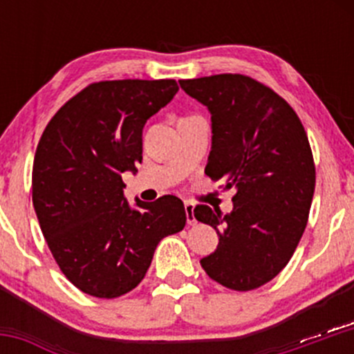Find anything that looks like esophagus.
Wrapping results in <instances>:
<instances>
[{
	"instance_id": "1",
	"label": "esophagus",
	"mask_w": 354,
	"mask_h": 354,
	"mask_svg": "<svg viewBox=\"0 0 354 354\" xmlns=\"http://www.w3.org/2000/svg\"><path fill=\"white\" fill-rule=\"evenodd\" d=\"M185 212H187V221L188 224H195L197 219H195V205L192 202H185Z\"/></svg>"
}]
</instances>
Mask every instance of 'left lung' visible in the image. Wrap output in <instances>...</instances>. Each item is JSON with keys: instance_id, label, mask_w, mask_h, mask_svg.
<instances>
[{"instance_id": "left-lung-1", "label": "left lung", "mask_w": 354, "mask_h": 354, "mask_svg": "<svg viewBox=\"0 0 354 354\" xmlns=\"http://www.w3.org/2000/svg\"><path fill=\"white\" fill-rule=\"evenodd\" d=\"M180 85L210 111L205 174L234 190L226 216L195 207L197 221L219 236L216 252L200 263L224 288L257 289L288 266L308 223L315 164L306 131L281 95L246 75H210Z\"/></svg>"}]
</instances>
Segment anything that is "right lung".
Masks as SVG:
<instances>
[{
	"label": "right lung",
	"mask_w": 354,
	"mask_h": 354,
	"mask_svg": "<svg viewBox=\"0 0 354 354\" xmlns=\"http://www.w3.org/2000/svg\"><path fill=\"white\" fill-rule=\"evenodd\" d=\"M178 92L174 80L95 82L59 108L46 127L32 167V203L62 272L95 298H118L140 284L156 246L180 233V198H124V171L142 162V130Z\"/></svg>",
	"instance_id": "add662e5"
}]
</instances>
